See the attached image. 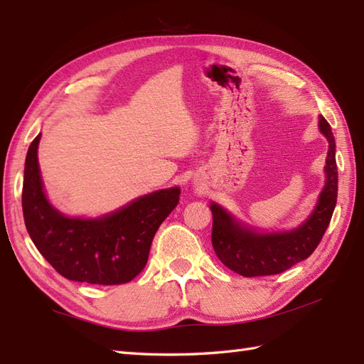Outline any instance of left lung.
<instances>
[{
    "instance_id": "8db88e82",
    "label": "left lung",
    "mask_w": 364,
    "mask_h": 364,
    "mask_svg": "<svg viewBox=\"0 0 364 364\" xmlns=\"http://www.w3.org/2000/svg\"><path fill=\"white\" fill-rule=\"evenodd\" d=\"M318 127L327 139L326 183L308 218L291 230L266 231L247 225L219 203L211 202V241L218 258L233 272L242 277L275 275L306 259L326 233L333 215L338 197L336 144L328 122L319 115Z\"/></svg>"
}]
</instances>
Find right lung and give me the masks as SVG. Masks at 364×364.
I'll list each match as a JSON object with an SVG mask.
<instances>
[{
	"label": "right lung",
	"mask_w": 364,
	"mask_h": 364,
	"mask_svg": "<svg viewBox=\"0 0 364 364\" xmlns=\"http://www.w3.org/2000/svg\"><path fill=\"white\" fill-rule=\"evenodd\" d=\"M38 134L31 142L23 176L21 206L28 233L42 257L73 282L128 283L149 259L159 225L173 211L181 189H159L98 218H70L54 206L38 167Z\"/></svg>",
	"instance_id": "add662e5"
}]
</instances>
